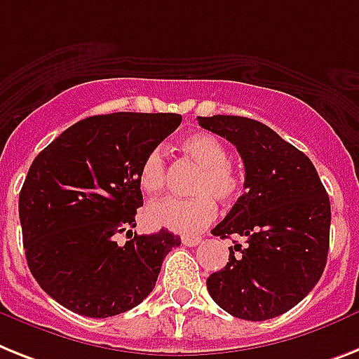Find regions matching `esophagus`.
I'll list each match as a JSON object with an SVG mask.
<instances>
[{
	"mask_svg": "<svg viewBox=\"0 0 359 359\" xmlns=\"http://www.w3.org/2000/svg\"><path fill=\"white\" fill-rule=\"evenodd\" d=\"M182 242L185 245H189V248H196V245L201 242V238H196V236H183Z\"/></svg>",
	"mask_w": 359,
	"mask_h": 359,
	"instance_id": "1",
	"label": "esophagus"
}]
</instances>
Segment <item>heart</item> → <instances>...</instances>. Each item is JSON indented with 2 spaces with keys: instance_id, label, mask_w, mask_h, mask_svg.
<instances>
[{
  "instance_id": "1",
  "label": "heart",
  "mask_w": 359,
  "mask_h": 359,
  "mask_svg": "<svg viewBox=\"0 0 359 359\" xmlns=\"http://www.w3.org/2000/svg\"><path fill=\"white\" fill-rule=\"evenodd\" d=\"M182 150L192 163L200 167L191 187L194 198L177 200L163 198L152 201L147 209V220L156 227L196 235L216 218L215 198L220 203H233L244 191V176L240 168L229 161L226 143L212 133L198 132L187 135ZM167 183V159L161 148H154L144 156L139 168V185L148 194H156Z\"/></svg>"
}]
</instances>
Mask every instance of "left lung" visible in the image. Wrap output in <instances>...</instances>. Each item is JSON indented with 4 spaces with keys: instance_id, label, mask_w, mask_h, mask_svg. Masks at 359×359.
Instances as JSON below:
<instances>
[{
    "instance_id": "8db88e82",
    "label": "left lung",
    "mask_w": 359,
    "mask_h": 359,
    "mask_svg": "<svg viewBox=\"0 0 359 359\" xmlns=\"http://www.w3.org/2000/svg\"><path fill=\"white\" fill-rule=\"evenodd\" d=\"M198 124L235 144L245 168V192L212 229L245 245L229 248V262L209 275L207 290L235 318H277L312 292L327 266V191L312 161L266 124L236 115L198 117Z\"/></svg>"
}]
</instances>
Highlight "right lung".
Masks as SVG:
<instances>
[{"mask_svg": "<svg viewBox=\"0 0 359 359\" xmlns=\"http://www.w3.org/2000/svg\"><path fill=\"white\" fill-rule=\"evenodd\" d=\"M180 123L177 114L93 115L34 158L18 203L23 248L32 277L56 303L111 318L152 292L182 238L167 229L131 238L143 205L139 168ZM121 232L130 238L124 246Z\"/></svg>", "mask_w": 359, "mask_h": 359, "instance_id": "obj_1", "label": "right lung"}]
</instances>
